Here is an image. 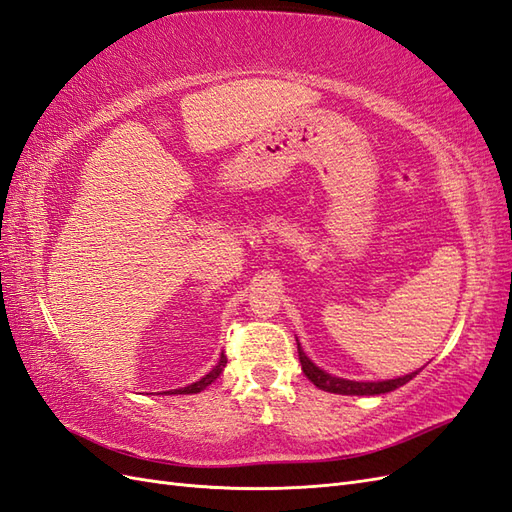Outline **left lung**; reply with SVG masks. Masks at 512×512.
Returning <instances> with one entry per match:
<instances>
[{
	"label": "left lung",
	"instance_id": "1",
	"mask_svg": "<svg viewBox=\"0 0 512 512\" xmlns=\"http://www.w3.org/2000/svg\"><path fill=\"white\" fill-rule=\"evenodd\" d=\"M298 359H300V365H303L305 376L313 385H316L318 389L331 391V393H342V396H378V393H387V391H393V389L406 385L417 374V372H413V374H406L402 378H391V381L357 383V381H346V378L331 376L324 370H320L318 365H313L309 361V357L305 355L303 348H300V344H298Z\"/></svg>",
	"mask_w": 512,
	"mask_h": 512
}]
</instances>
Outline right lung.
<instances>
[{"label": "right lung", "instance_id": "1", "mask_svg": "<svg viewBox=\"0 0 512 512\" xmlns=\"http://www.w3.org/2000/svg\"><path fill=\"white\" fill-rule=\"evenodd\" d=\"M225 365H227V357L225 355H220V361H218V365L216 368H212V372L209 374H205L201 381H196V383H192V385H188V387H183V389H175L173 393H199V391H203L205 387H209L212 385L216 378L220 376V372L225 370Z\"/></svg>", "mask_w": 512, "mask_h": 512}]
</instances>
